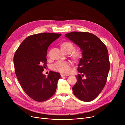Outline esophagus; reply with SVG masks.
<instances>
[{
	"label": "esophagus",
	"instance_id": "obj_1",
	"mask_svg": "<svg viewBox=\"0 0 125 125\" xmlns=\"http://www.w3.org/2000/svg\"><path fill=\"white\" fill-rule=\"evenodd\" d=\"M68 74H61V77H67L68 76Z\"/></svg>",
	"mask_w": 125,
	"mask_h": 125
}]
</instances>
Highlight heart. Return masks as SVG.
<instances>
[{"label":"heart","instance_id":"b5f03b06","mask_svg":"<svg viewBox=\"0 0 125 125\" xmlns=\"http://www.w3.org/2000/svg\"><path fill=\"white\" fill-rule=\"evenodd\" d=\"M62 50L65 52L73 50L74 47L71 42H64L61 45ZM80 56L79 52H75L73 54V57L75 59H78ZM52 68L55 71L63 73H68L70 70V63L68 61L61 60L56 62L52 66Z\"/></svg>","mask_w":125,"mask_h":125}]
</instances>
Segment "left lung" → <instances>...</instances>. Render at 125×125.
<instances>
[{
    "instance_id": "obj_1",
    "label": "left lung",
    "mask_w": 125,
    "mask_h": 125,
    "mask_svg": "<svg viewBox=\"0 0 125 125\" xmlns=\"http://www.w3.org/2000/svg\"><path fill=\"white\" fill-rule=\"evenodd\" d=\"M65 36L82 51L73 93L79 100L90 102L99 95L106 83L110 67L107 47L98 37L88 32L73 31Z\"/></svg>"
}]
</instances>
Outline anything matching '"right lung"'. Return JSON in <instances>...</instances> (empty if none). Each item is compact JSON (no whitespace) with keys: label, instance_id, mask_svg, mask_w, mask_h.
Wrapping results in <instances>:
<instances>
[{"label":"right lung","instance_id":"add662e5","mask_svg":"<svg viewBox=\"0 0 125 125\" xmlns=\"http://www.w3.org/2000/svg\"><path fill=\"white\" fill-rule=\"evenodd\" d=\"M61 34L43 32L31 35L21 43L15 53V72L25 93L37 102L49 99L56 91L61 75L51 71L46 77L42 72L46 66L47 51Z\"/></svg>","mask_w":125,"mask_h":125}]
</instances>
